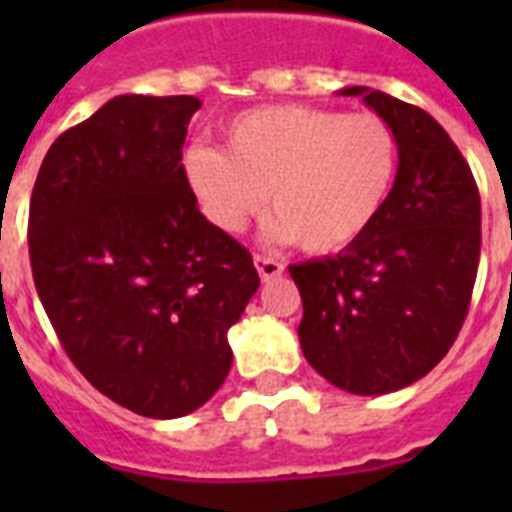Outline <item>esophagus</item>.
I'll return each mask as SVG.
<instances>
[{"label": "esophagus", "mask_w": 512, "mask_h": 512, "mask_svg": "<svg viewBox=\"0 0 512 512\" xmlns=\"http://www.w3.org/2000/svg\"><path fill=\"white\" fill-rule=\"evenodd\" d=\"M255 268L263 281L279 279L281 273H284V265H281L276 257H268V255H255Z\"/></svg>", "instance_id": "esophagus-1"}]
</instances>
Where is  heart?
Listing matches in <instances>:
<instances>
[{"label": "heart", "mask_w": 512, "mask_h": 512, "mask_svg": "<svg viewBox=\"0 0 512 512\" xmlns=\"http://www.w3.org/2000/svg\"><path fill=\"white\" fill-rule=\"evenodd\" d=\"M228 151L191 146L183 177L209 223L239 233L265 204L271 233L313 255L348 247L380 215L398 146L374 114L263 106L225 124Z\"/></svg>", "instance_id": "obj_1"}]
</instances>
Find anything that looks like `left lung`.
<instances>
[{
  "label": "left lung",
  "instance_id": "8db88e82",
  "mask_svg": "<svg viewBox=\"0 0 512 512\" xmlns=\"http://www.w3.org/2000/svg\"><path fill=\"white\" fill-rule=\"evenodd\" d=\"M340 95H361L396 135V183L342 252L289 265L303 297L297 335L324 380L382 396L425 377L460 335L481 255V196L428 111L369 87Z\"/></svg>",
  "mask_w": 512,
  "mask_h": 512
}]
</instances>
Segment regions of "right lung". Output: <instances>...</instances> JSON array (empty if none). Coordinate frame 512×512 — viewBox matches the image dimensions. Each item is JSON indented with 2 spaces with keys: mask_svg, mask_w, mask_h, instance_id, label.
Returning a JSON list of instances; mask_svg holds the SVG:
<instances>
[{
  "mask_svg": "<svg viewBox=\"0 0 512 512\" xmlns=\"http://www.w3.org/2000/svg\"><path fill=\"white\" fill-rule=\"evenodd\" d=\"M199 98L119 95L50 146L28 209L34 284L58 340L130 412H196L231 372L228 329L260 287L199 212L183 143Z\"/></svg>",
  "mask_w": 512,
  "mask_h": 512,
  "instance_id": "add662e5",
  "label": "right lung"
}]
</instances>
